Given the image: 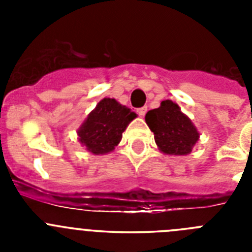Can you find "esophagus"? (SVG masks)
I'll return each instance as SVG.
<instances>
[{"label": "esophagus", "mask_w": 252, "mask_h": 252, "mask_svg": "<svg viewBox=\"0 0 252 252\" xmlns=\"http://www.w3.org/2000/svg\"><path fill=\"white\" fill-rule=\"evenodd\" d=\"M146 112H148V107H146V106L141 107V108H139V110H137V113H139V115L141 116V117H144Z\"/></svg>", "instance_id": "1"}]
</instances>
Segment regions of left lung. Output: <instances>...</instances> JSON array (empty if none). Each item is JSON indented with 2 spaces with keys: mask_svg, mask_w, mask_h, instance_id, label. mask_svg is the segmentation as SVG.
Instances as JSON below:
<instances>
[{
  "mask_svg": "<svg viewBox=\"0 0 252 252\" xmlns=\"http://www.w3.org/2000/svg\"><path fill=\"white\" fill-rule=\"evenodd\" d=\"M145 121L164 154L187 155L199 137L192 121L182 113L177 103L169 99L162 101L159 108L149 111Z\"/></svg>",
  "mask_w": 252,
  "mask_h": 252,
  "instance_id": "obj_1",
  "label": "left lung"
}]
</instances>
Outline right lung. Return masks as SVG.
Returning a JSON list of instances; mask_svg holds the SVG:
<instances>
[{"instance_id": "obj_1", "label": "right lung", "mask_w": 252, "mask_h": 252, "mask_svg": "<svg viewBox=\"0 0 252 252\" xmlns=\"http://www.w3.org/2000/svg\"><path fill=\"white\" fill-rule=\"evenodd\" d=\"M136 117L126 106L113 98H103L78 130L79 141L94 155L107 154L119 145L122 132Z\"/></svg>"}]
</instances>
